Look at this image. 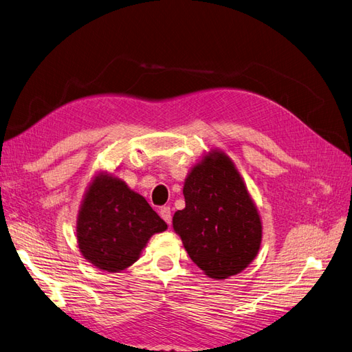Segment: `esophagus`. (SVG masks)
Wrapping results in <instances>:
<instances>
[{"label": "esophagus", "instance_id": "1", "mask_svg": "<svg viewBox=\"0 0 352 352\" xmlns=\"http://www.w3.org/2000/svg\"><path fill=\"white\" fill-rule=\"evenodd\" d=\"M160 216H162V219L167 223L168 226L172 225V212H170V207L164 206V207L160 208Z\"/></svg>", "mask_w": 352, "mask_h": 352}]
</instances>
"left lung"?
<instances>
[{"label": "left lung", "instance_id": "left-lung-1", "mask_svg": "<svg viewBox=\"0 0 352 352\" xmlns=\"http://www.w3.org/2000/svg\"><path fill=\"white\" fill-rule=\"evenodd\" d=\"M184 195L173 229L190 260L217 280L247 269L258 254L263 226L232 160L219 150L202 157L185 179Z\"/></svg>", "mask_w": 352, "mask_h": 352}]
</instances>
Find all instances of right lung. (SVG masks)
<instances>
[{
	"label": "right lung",
	"instance_id": "add662e5",
	"mask_svg": "<svg viewBox=\"0 0 352 352\" xmlns=\"http://www.w3.org/2000/svg\"><path fill=\"white\" fill-rule=\"evenodd\" d=\"M166 221L146 199L113 175L98 173L82 199L76 223L79 251L95 267L119 273L132 265Z\"/></svg>",
	"mask_w": 352,
	"mask_h": 352
}]
</instances>
